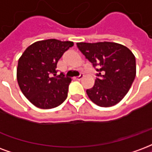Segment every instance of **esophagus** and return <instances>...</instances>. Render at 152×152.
Segmentation results:
<instances>
[{"mask_svg":"<svg viewBox=\"0 0 152 152\" xmlns=\"http://www.w3.org/2000/svg\"><path fill=\"white\" fill-rule=\"evenodd\" d=\"M83 77H84V75H83V74H80V75L79 76H76V80H81L82 78H83Z\"/></svg>","mask_w":152,"mask_h":152,"instance_id":"1","label":"esophagus"}]
</instances>
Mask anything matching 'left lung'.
<instances>
[{"instance_id": "8db88e82", "label": "left lung", "mask_w": 152, "mask_h": 152, "mask_svg": "<svg viewBox=\"0 0 152 152\" xmlns=\"http://www.w3.org/2000/svg\"><path fill=\"white\" fill-rule=\"evenodd\" d=\"M76 45L93 67H98V78L93 87L86 90L89 99L101 107H110L121 102L136 76L135 57L131 50L110 42Z\"/></svg>"}]
</instances>
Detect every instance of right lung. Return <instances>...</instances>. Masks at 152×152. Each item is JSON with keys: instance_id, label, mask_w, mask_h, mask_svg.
I'll use <instances>...</instances> for the list:
<instances>
[{"instance_id": "obj_1", "label": "right lung", "mask_w": 152, "mask_h": 152, "mask_svg": "<svg viewBox=\"0 0 152 152\" xmlns=\"http://www.w3.org/2000/svg\"><path fill=\"white\" fill-rule=\"evenodd\" d=\"M74 43L47 39L29 46L18 59L17 80L24 96L40 109H52L64 102L72 79L56 75L57 63Z\"/></svg>"}]
</instances>
